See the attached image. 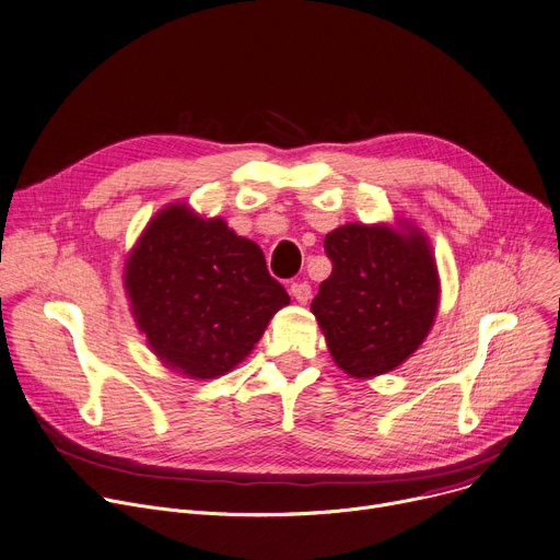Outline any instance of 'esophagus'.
Listing matches in <instances>:
<instances>
[{
	"label": "esophagus",
	"instance_id": "obj_1",
	"mask_svg": "<svg viewBox=\"0 0 560 560\" xmlns=\"http://www.w3.org/2000/svg\"><path fill=\"white\" fill-rule=\"evenodd\" d=\"M291 293H293V298L298 300L300 305H307L310 300H312V287L307 282H293L291 284Z\"/></svg>",
	"mask_w": 560,
	"mask_h": 560
}]
</instances>
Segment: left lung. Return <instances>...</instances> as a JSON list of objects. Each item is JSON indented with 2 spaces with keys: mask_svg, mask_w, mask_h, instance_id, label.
Listing matches in <instances>:
<instances>
[{
  "mask_svg": "<svg viewBox=\"0 0 560 560\" xmlns=\"http://www.w3.org/2000/svg\"><path fill=\"white\" fill-rule=\"evenodd\" d=\"M334 269L312 312L334 363L372 378L406 363L433 329L440 271L428 235L412 222H350L325 237Z\"/></svg>",
  "mask_w": 560,
  "mask_h": 560,
  "instance_id": "8db88e82",
  "label": "left lung"
}]
</instances>
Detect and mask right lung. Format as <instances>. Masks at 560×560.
Listing matches in <instances>:
<instances>
[{"instance_id": "right-lung-1", "label": "right lung", "mask_w": 560, "mask_h": 560, "mask_svg": "<svg viewBox=\"0 0 560 560\" xmlns=\"http://www.w3.org/2000/svg\"><path fill=\"white\" fill-rule=\"evenodd\" d=\"M122 287L152 354L197 381L240 365L291 303L260 246L184 201L148 222L127 253Z\"/></svg>"}]
</instances>
